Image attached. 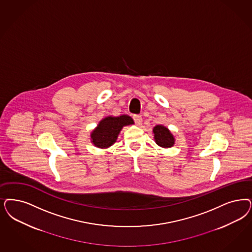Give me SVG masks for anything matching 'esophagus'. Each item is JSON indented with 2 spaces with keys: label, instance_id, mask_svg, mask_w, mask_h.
<instances>
[{
  "label": "esophagus",
  "instance_id": "obj_1",
  "mask_svg": "<svg viewBox=\"0 0 252 252\" xmlns=\"http://www.w3.org/2000/svg\"><path fill=\"white\" fill-rule=\"evenodd\" d=\"M133 119H134V121H135V123H136L138 126L141 125V123H142V117H141V115L135 114V115H133Z\"/></svg>",
  "mask_w": 252,
  "mask_h": 252
}]
</instances>
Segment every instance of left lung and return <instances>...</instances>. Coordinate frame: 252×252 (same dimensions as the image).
I'll return each mask as SVG.
<instances>
[{"label": "left lung", "mask_w": 252, "mask_h": 252, "mask_svg": "<svg viewBox=\"0 0 252 252\" xmlns=\"http://www.w3.org/2000/svg\"><path fill=\"white\" fill-rule=\"evenodd\" d=\"M153 132L157 145L163 148H170L173 146L175 138L168 128H166L162 125H157L154 127Z\"/></svg>", "instance_id": "8db88e82"}]
</instances>
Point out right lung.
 Returning a JSON list of instances; mask_svg holds the SVG:
<instances>
[{"label":"right lung","instance_id":"obj_1","mask_svg":"<svg viewBox=\"0 0 252 252\" xmlns=\"http://www.w3.org/2000/svg\"><path fill=\"white\" fill-rule=\"evenodd\" d=\"M134 121L128 115L117 117L108 116L98 123L97 126L91 133V141L95 147L106 149L112 146L118 138L122 128L133 125Z\"/></svg>","mask_w":252,"mask_h":252}]
</instances>
